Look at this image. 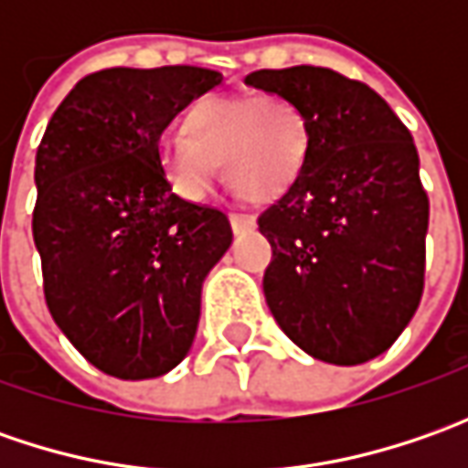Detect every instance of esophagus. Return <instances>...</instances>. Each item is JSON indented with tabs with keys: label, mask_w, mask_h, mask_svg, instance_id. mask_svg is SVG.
Segmentation results:
<instances>
[{
	"label": "esophagus",
	"mask_w": 468,
	"mask_h": 468,
	"mask_svg": "<svg viewBox=\"0 0 468 468\" xmlns=\"http://www.w3.org/2000/svg\"><path fill=\"white\" fill-rule=\"evenodd\" d=\"M231 229H234V234H244V231H252L258 221L252 218V216H244V213H231Z\"/></svg>",
	"instance_id": "obj_1"
}]
</instances>
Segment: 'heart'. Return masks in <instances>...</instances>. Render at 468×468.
Instances as JSON below:
<instances>
[{"label":"heart","mask_w":468,"mask_h":468,"mask_svg":"<svg viewBox=\"0 0 468 468\" xmlns=\"http://www.w3.org/2000/svg\"><path fill=\"white\" fill-rule=\"evenodd\" d=\"M310 151V122L283 96H213L187 117V135L164 133L155 143L171 189L200 203L226 179L252 200H273L299 179Z\"/></svg>","instance_id":"1"}]
</instances>
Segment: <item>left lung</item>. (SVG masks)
I'll list each match as a JSON object with an SVG mask.
<instances>
[{"instance_id": "8db88e82", "label": "left lung", "mask_w": 468, "mask_h": 468, "mask_svg": "<svg viewBox=\"0 0 468 468\" xmlns=\"http://www.w3.org/2000/svg\"><path fill=\"white\" fill-rule=\"evenodd\" d=\"M244 82L294 101L310 122L304 169L258 218L273 250L265 302L314 359L369 362L422 299L430 200L411 133L372 88L328 67L258 69Z\"/></svg>"}]
</instances>
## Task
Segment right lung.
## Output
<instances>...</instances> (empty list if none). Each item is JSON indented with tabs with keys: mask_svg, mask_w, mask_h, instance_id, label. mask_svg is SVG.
Masks as SVG:
<instances>
[{
	"mask_svg": "<svg viewBox=\"0 0 468 468\" xmlns=\"http://www.w3.org/2000/svg\"><path fill=\"white\" fill-rule=\"evenodd\" d=\"M203 67H114L82 78L36 154L33 242L59 331L101 372L148 380L192 349L203 281L231 247L218 207L171 192L155 143L221 85Z\"/></svg>",
	"mask_w": 468,
	"mask_h": 468,
	"instance_id": "right-lung-1",
	"label": "right lung"
}]
</instances>
